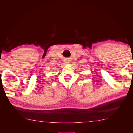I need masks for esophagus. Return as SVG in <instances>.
Listing matches in <instances>:
<instances>
[{
    "instance_id": "esophagus-1",
    "label": "esophagus",
    "mask_w": 133,
    "mask_h": 133,
    "mask_svg": "<svg viewBox=\"0 0 133 133\" xmlns=\"http://www.w3.org/2000/svg\"><path fill=\"white\" fill-rule=\"evenodd\" d=\"M66 62H68V60H66Z\"/></svg>"
}]
</instances>
